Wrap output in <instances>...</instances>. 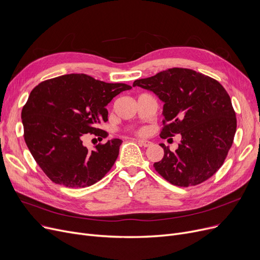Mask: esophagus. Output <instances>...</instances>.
<instances>
[{"instance_id": "esophagus-1", "label": "esophagus", "mask_w": 260, "mask_h": 260, "mask_svg": "<svg viewBox=\"0 0 260 260\" xmlns=\"http://www.w3.org/2000/svg\"><path fill=\"white\" fill-rule=\"evenodd\" d=\"M137 142H138V144H140L141 146H144V147H148V146H151V145H152V142H151V141H148V140L139 139Z\"/></svg>"}]
</instances>
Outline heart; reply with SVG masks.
Wrapping results in <instances>:
<instances>
[{
    "mask_svg": "<svg viewBox=\"0 0 260 260\" xmlns=\"http://www.w3.org/2000/svg\"><path fill=\"white\" fill-rule=\"evenodd\" d=\"M144 133V131H141V134H143Z\"/></svg>",
    "mask_w": 260,
    "mask_h": 260,
    "instance_id": "heart-1",
    "label": "heart"
}]
</instances>
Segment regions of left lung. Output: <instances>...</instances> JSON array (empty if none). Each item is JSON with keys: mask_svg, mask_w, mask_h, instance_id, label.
Here are the masks:
<instances>
[{"mask_svg": "<svg viewBox=\"0 0 260 260\" xmlns=\"http://www.w3.org/2000/svg\"><path fill=\"white\" fill-rule=\"evenodd\" d=\"M133 86L153 91L163 102L160 133L166 139L180 134L175 152L160 144L165 156L155 170L177 186L197 185L222 166L236 132V115L231 98L216 80L187 68H170L136 80Z\"/></svg>", "mask_w": 260, "mask_h": 260, "instance_id": "8db88e82", "label": "left lung"}]
</instances>
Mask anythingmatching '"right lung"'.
Masks as SVG:
<instances>
[{
    "mask_svg": "<svg viewBox=\"0 0 260 260\" xmlns=\"http://www.w3.org/2000/svg\"><path fill=\"white\" fill-rule=\"evenodd\" d=\"M123 83H106L84 74L64 75L36 86L22 109L24 139L39 167L57 184L86 187L101 180L119 155L120 139L107 140L89 152L85 134L104 137L106 105Z\"/></svg>",
    "mask_w": 260,
    "mask_h": 260,
    "instance_id": "right-lung-1",
    "label": "right lung"
}]
</instances>
